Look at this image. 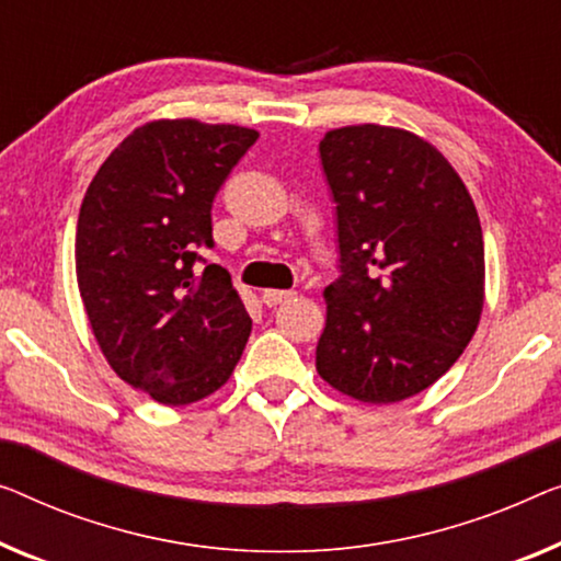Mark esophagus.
<instances>
[{"label":"esophagus","instance_id":"obj_1","mask_svg":"<svg viewBox=\"0 0 561 561\" xmlns=\"http://www.w3.org/2000/svg\"><path fill=\"white\" fill-rule=\"evenodd\" d=\"M289 297H291V291H287V289H264L262 291V302L266 307H277V305L284 302V299H289Z\"/></svg>","mask_w":561,"mask_h":561}]
</instances>
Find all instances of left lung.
I'll list each match as a JSON object with an SVG mask.
<instances>
[{
	"mask_svg": "<svg viewBox=\"0 0 561 561\" xmlns=\"http://www.w3.org/2000/svg\"><path fill=\"white\" fill-rule=\"evenodd\" d=\"M340 277L324 289L317 373L363 403H398L450 370L479 328L483 233L463 181L423 138L347 125L320 140Z\"/></svg>",
	"mask_w": 561,
	"mask_h": 561,
	"instance_id": "1",
	"label": "left lung"
}]
</instances>
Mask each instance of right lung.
Returning a JSON list of instances; mask_svg holds the SVG:
<instances>
[{"label":"right lung","instance_id":"add662e5","mask_svg":"<svg viewBox=\"0 0 561 561\" xmlns=\"http://www.w3.org/2000/svg\"><path fill=\"white\" fill-rule=\"evenodd\" d=\"M256 138L241 125L146 123L82 198L75 270L90 328L113 370L163 405L219 390L252 332L229 272L198 249H214V198Z\"/></svg>","mask_w":561,"mask_h":561}]
</instances>
